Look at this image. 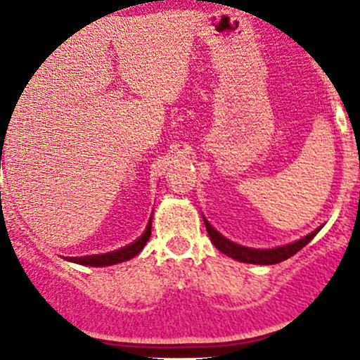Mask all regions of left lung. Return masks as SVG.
Segmentation results:
<instances>
[{"label":"left lung","instance_id":"8db88e82","mask_svg":"<svg viewBox=\"0 0 360 360\" xmlns=\"http://www.w3.org/2000/svg\"><path fill=\"white\" fill-rule=\"evenodd\" d=\"M203 223H205L207 233H209L210 242L216 245L217 250H221L223 254H226V256L231 257V259H237V261H240V263H250V264H277V263H282V261L289 259V257L294 256L297 250L303 249L304 245H307L308 242H310L311 238L319 233V230L322 228V226L317 228V230L311 231V233L307 235V237L300 238V240L292 242V244L282 245V248L252 249V248H245V245L235 244V242L228 240V238L223 237V235H221L219 231H217L216 228H214L212 224L205 219V217H203Z\"/></svg>","mask_w":360,"mask_h":360}]
</instances>
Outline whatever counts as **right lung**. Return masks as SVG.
<instances>
[{
    "mask_svg": "<svg viewBox=\"0 0 360 360\" xmlns=\"http://www.w3.org/2000/svg\"><path fill=\"white\" fill-rule=\"evenodd\" d=\"M151 219H153V217H150V223H148V226H146V230H144V233L141 235V237L137 238V240H134L132 244L125 245V248H122V249H118V250H112V252H106V254L71 257V261H72V263L85 264V266H111V264L123 263V261L132 259V257H136L137 254H139L141 250L144 249L146 242L150 240V237H151Z\"/></svg>",
    "mask_w": 360,
    "mask_h": 360,
    "instance_id": "obj_1",
    "label": "right lung"
}]
</instances>
